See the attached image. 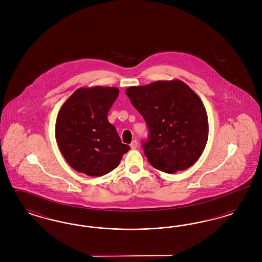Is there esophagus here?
<instances>
[{
  "instance_id": "esophagus-1",
  "label": "esophagus",
  "mask_w": 262,
  "mask_h": 262,
  "mask_svg": "<svg viewBox=\"0 0 262 262\" xmlns=\"http://www.w3.org/2000/svg\"><path fill=\"white\" fill-rule=\"evenodd\" d=\"M137 146H138V143H137V140H133L132 143H130L132 149H137Z\"/></svg>"
}]
</instances>
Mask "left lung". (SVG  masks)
<instances>
[{"mask_svg": "<svg viewBox=\"0 0 262 262\" xmlns=\"http://www.w3.org/2000/svg\"><path fill=\"white\" fill-rule=\"evenodd\" d=\"M125 94L148 126L143 151L155 169L174 174L198 161L208 139V118L191 88L179 79L158 80L127 88Z\"/></svg>", "mask_w": 262, "mask_h": 262, "instance_id": "1", "label": "left lung"}]
</instances>
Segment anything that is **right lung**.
<instances>
[{
	"instance_id": "obj_1",
	"label": "right lung",
	"mask_w": 262,
	"mask_h": 262,
	"mask_svg": "<svg viewBox=\"0 0 262 262\" xmlns=\"http://www.w3.org/2000/svg\"><path fill=\"white\" fill-rule=\"evenodd\" d=\"M118 95L116 88H81L62 104L55 136L63 158L75 171L92 177L108 174L130 148L107 119Z\"/></svg>"
}]
</instances>
